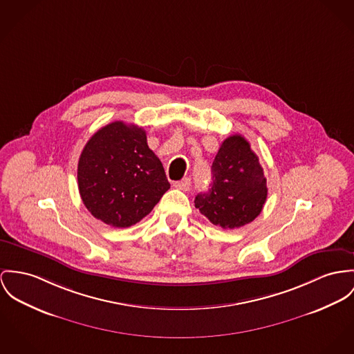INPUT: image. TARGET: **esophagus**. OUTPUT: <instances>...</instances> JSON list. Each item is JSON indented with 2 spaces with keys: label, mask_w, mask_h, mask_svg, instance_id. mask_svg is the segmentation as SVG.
I'll return each instance as SVG.
<instances>
[{
  "label": "esophagus",
  "mask_w": 354,
  "mask_h": 354,
  "mask_svg": "<svg viewBox=\"0 0 354 354\" xmlns=\"http://www.w3.org/2000/svg\"><path fill=\"white\" fill-rule=\"evenodd\" d=\"M174 186H175L176 189H179V190L189 191L190 190L191 186L190 178H183L180 182H176Z\"/></svg>",
  "instance_id": "obj_1"
}]
</instances>
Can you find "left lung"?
<instances>
[{
    "label": "left lung",
    "instance_id": "left-lung-1",
    "mask_svg": "<svg viewBox=\"0 0 354 354\" xmlns=\"http://www.w3.org/2000/svg\"><path fill=\"white\" fill-rule=\"evenodd\" d=\"M213 182L195 196V207L223 229L241 227L257 217L267 201L264 169L241 135L227 137L212 165Z\"/></svg>",
    "mask_w": 354,
    "mask_h": 354
}]
</instances>
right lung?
Wrapping results in <instances>:
<instances>
[{
  "mask_svg": "<svg viewBox=\"0 0 354 354\" xmlns=\"http://www.w3.org/2000/svg\"><path fill=\"white\" fill-rule=\"evenodd\" d=\"M78 187L93 217L113 227H129L152 212L169 183L145 131L114 121L86 142Z\"/></svg>",
  "mask_w": 354,
  "mask_h": 354,
  "instance_id": "1",
  "label": "right lung"
}]
</instances>
